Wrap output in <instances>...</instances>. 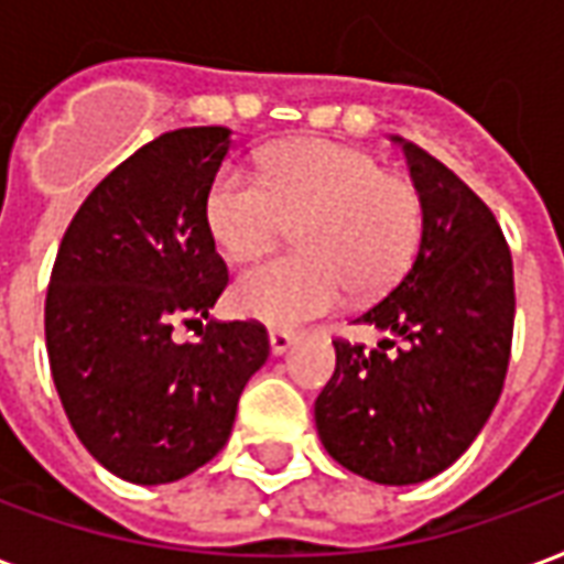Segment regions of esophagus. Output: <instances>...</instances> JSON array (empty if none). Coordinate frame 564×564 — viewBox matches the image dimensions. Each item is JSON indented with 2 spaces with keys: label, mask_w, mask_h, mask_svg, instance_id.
I'll return each mask as SVG.
<instances>
[{
  "label": "esophagus",
  "mask_w": 564,
  "mask_h": 564,
  "mask_svg": "<svg viewBox=\"0 0 564 564\" xmlns=\"http://www.w3.org/2000/svg\"><path fill=\"white\" fill-rule=\"evenodd\" d=\"M291 345H294V333L270 330V351H273V355H285Z\"/></svg>",
  "instance_id": "34e87169"
}]
</instances>
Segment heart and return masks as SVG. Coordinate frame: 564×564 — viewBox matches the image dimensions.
Listing matches in <instances>:
<instances>
[{
	"mask_svg": "<svg viewBox=\"0 0 564 564\" xmlns=\"http://www.w3.org/2000/svg\"><path fill=\"white\" fill-rule=\"evenodd\" d=\"M209 237L234 261L270 252L299 225L297 254L246 270L231 303L242 318L297 327L343 303L384 294L412 267L423 234L421 192L378 155L324 138L261 152V174L221 167L204 197Z\"/></svg>",
	"mask_w": 564,
	"mask_h": 564,
	"instance_id": "heart-1",
	"label": "heart"
}]
</instances>
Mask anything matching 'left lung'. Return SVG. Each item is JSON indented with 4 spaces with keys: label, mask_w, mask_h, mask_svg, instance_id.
Instances as JSON below:
<instances>
[{
    "label": "left lung",
    "mask_w": 564,
    "mask_h": 564,
    "mask_svg": "<svg viewBox=\"0 0 564 564\" xmlns=\"http://www.w3.org/2000/svg\"><path fill=\"white\" fill-rule=\"evenodd\" d=\"M393 141L421 192V249L400 285L357 318L390 336L369 351L333 343L336 369L315 400V426L339 466L405 487L466 454L499 402L513 264L490 207L430 152Z\"/></svg>",
    "instance_id": "left-lung-1"
}]
</instances>
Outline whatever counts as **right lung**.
<instances>
[{"instance_id": "obj_1", "label": "right lung", "mask_w": 564, "mask_h": 564, "mask_svg": "<svg viewBox=\"0 0 564 564\" xmlns=\"http://www.w3.org/2000/svg\"><path fill=\"white\" fill-rule=\"evenodd\" d=\"M231 129L155 138L98 183L53 264L44 336L74 433L117 478L155 487L192 475L231 435L246 381L267 364L258 322H216L228 285L204 197ZM180 321H207L176 344Z\"/></svg>"}]
</instances>
